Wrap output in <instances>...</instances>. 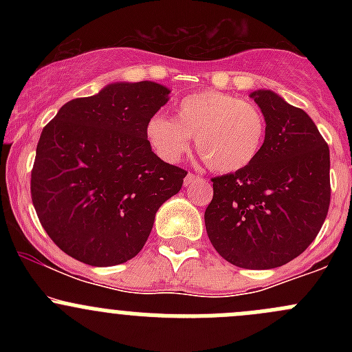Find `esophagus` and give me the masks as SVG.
I'll return each instance as SVG.
<instances>
[{
    "label": "esophagus",
    "mask_w": 352,
    "mask_h": 352,
    "mask_svg": "<svg viewBox=\"0 0 352 352\" xmlns=\"http://www.w3.org/2000/svg\"><path fill=\"white\" fill-rule=\"evenodd\" d=\"M196 179H199V175H196V173L190 172V173H187V177H186V179H184V184H186V186H189V184H192Z\"/></svg>",
    "instance_id": "1"
}]
</instances>
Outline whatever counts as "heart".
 Returning a JSON list of instances; mask_svg holds the SVG:
<instances>
[{"instance_id": "heart-1", "label": "heart", "mask_w": 352, "mask_h": 352, "mask_svg": "<svg viewBox=\"0 0 352 352\" xmlns=\"http://www.w3.org/2000/svg\"><path fill=\"white\" fill-rule=\"evenodd\" d=\"M146 136L166 162H179L194 138L202 162L214 172L228 173L257 158L265 136V117L252 102L223 91H199L180 100L175 120L151 117Z\"/></svg>"}]
</instances>
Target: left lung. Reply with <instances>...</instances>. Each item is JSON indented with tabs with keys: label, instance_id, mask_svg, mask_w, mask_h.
<instances>
[{
	"label": "left lung",
	"instance_id": "1",
	"mask_svg": "<svg viewBox=\"0 0 352 352\" xmlns=\"http://www.w3.org/2000/svg\"><path fill=\"white\" fill-rule=\"evenodd\" d=\"M265 117L257 158L214 177L206 232L230 264L274 269L303 254L330 204L329 144L305 110L269 90L252 94Z\"/></svg>",
	"mask_w": 352,
	"mask_h": 352
}]
</instances>
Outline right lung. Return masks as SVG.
<instances>
[{
	"instance_id": "add662e5",
	"label": "right lung",
	"mask_w": 352,
	"mask_h": 352,
	"mask_svg": "<svg viewBox=\"0 0 352 352\" xmlns=\"http://www.w3.org/2000/svg\"><path fill=\"white\" fill-rule=\"evenodd\" d=\"M153 81L113 83L69 100L42 129L30 194L42 228L76 261L109 267L136 257L160 206L187 172L160 160L148 120L168 100Z\"/></svg>"
}]
</instances>
